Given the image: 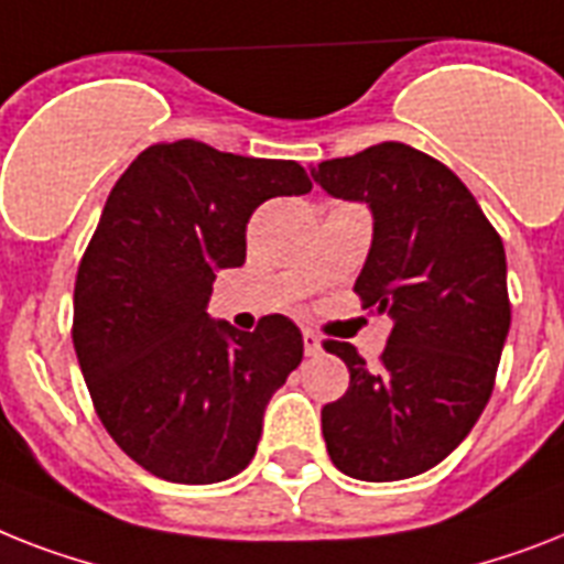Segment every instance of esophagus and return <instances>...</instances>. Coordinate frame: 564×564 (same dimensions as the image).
Masks as SVG:
<instances>
[{
    "mask_svg": "<svg viewBox=\"0 0 564 564\" xmlns=\"http://www.w3.org/2000/svg\"><path fill=\"white\" fill-rule=\"evenodd\" d=\"M304 350H306V356L322 354V338L315 336L313 329H304Z\"/></svg>",
    "mask_w": 564,
    "mask_h": 564,
    "instance_id": "34e87169",
    "label": "esophagus"
}]
</instances>
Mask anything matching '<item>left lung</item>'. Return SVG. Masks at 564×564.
Here are the masks:
<instances>
[{"label":"left lung","instance_id":"left-lung-1","mask_svg":"<svg viewBox=\"0 0 564 564\" xmlns=\"http://www.w3.org/2000/svg\"><path fill=\"white\" fill-rule=\"evenodd\" d=\"M313 178L370 205L373 242L354 292L393 322L379 368L324 341L350 370L345 397L322 409L329 460L359 480L414 478L487 409L510 329L505 242L446 164L400 141L322 162Z\"/></svg>","mask_w":564,"mask_h":564}]
</instances>
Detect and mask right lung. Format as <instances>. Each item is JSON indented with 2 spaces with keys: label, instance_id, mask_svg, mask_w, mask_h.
I'll list each match as a JSON object with an SVG mask.
<instances>
[{
  "label": "right lung",
  "instance_id": "right-lung-1",
  "mask_svg": "<svg viewBox=\"0 0 564 564\" xmlns=\"http://www.w3.org/2000/svg\"><path fill=\"white\" fill-rule=\"evenodd\" d=\"M313 182L297 162L153 144L109 191L75 281L72 341L109 437L173 484L235 478L254 457L272 393L301 365L286 315L254 333L210 322L219 269L246 263V226Z\"/></svg>",
  "mask_w": 564,
  "mask_h": 564
}]
</instances>
